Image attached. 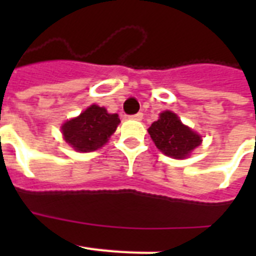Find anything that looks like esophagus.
Here are the masks:
<instances>
[{
  "label": "esophagus",
  "instance_id": "1",
  "mask_svg": "<svg viewBox=\"0 0 256 256\" xmlns=\"http://www.w3.org/2000/svg\"><path fill=\"white\" fill-rule=\"evenodd\" d=\"M130 119H133V120H142V118H144V114L142 112H137V114L134 115H130Z\"/></svg>",
  "mask_w": 256,
  "mask_h": 256
}]
</instances>
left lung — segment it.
<instances>
[{
  "instance_id": "8db88e82",
  "label": "left lung",
  "mask_w": 256,
  "mask_h": 256,
  "mask_svg": "<svg viewBox=\"0 0 256 256\" xmlns=\"http://www.w3.org/2000/svg\"><path fill=\"white\" fill-rule=\"evenodd\" d=\"M148 134L162 154L173 159H184L201 144V136L184 126L177 114L162 112L148 128Z\"/></svg>"
}]
</instances>
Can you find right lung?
Segmentation results:
<instances>
[{
  "label": "right lung",
  "instance_id": "right-lung-1",
  "mask_svg": "<svg viewBox=\"0 0 256 256\" xmlns=\"http://www.w3.org/2000/svg\"><path fill=\"white\" fill-rule=\"evenodd\" d=\"M120 119L108 114L105 108L91 105L80 115L61 126L64 140L78 152H91L100 148L116 130Z\"/></svg>",
  "mask_w": 256,
  "mask_h": 256
}]
</instances>
